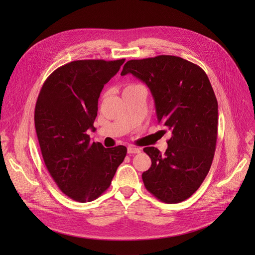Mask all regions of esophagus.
Instances as JSON below:
<instances>
[{
    "label": "esophagus",
    "mask_w": 255,
    "mask_h": 255,
    "mask_svg": "<svg viewBox=\"0 0 255 255\" xmlns=\"http://www.w3.org/2000/svg\"><path fill=\"white\" fill-rule=\"evenodd\" d=\"M141 149L140 148H136V146H128V154H136V153H140Z\"/></svg>",
    "instance_id": "esophagus-1"
}]
</instances>
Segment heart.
I'll use <instances>...</instances> for the list:
<instances>
[{
    "label": "heart",
    "instance_id": "obj_1",
    "mask_svg": "<svg viewBox=\"0 0 255 255\" xmlns=\"http://www.w3.org/2000/svg\"><path fill=\"white\" fill-rule=\"evenodd\" d=\"M136 86H139V85H135V84L128 85V86H127L126 89H125V91H126V90H128V89H132V88H134V87H136Z\"/></svg>",
    "mask_w": 255,
    "mask_h": 255
}]
</instances>
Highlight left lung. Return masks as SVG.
<instances>
[{"label": "left lung", "instance_id": "obj_1", "mask_svg": "<svg viewBox=\"0 0 255 255\" xmlns=\"http://www.w3.org/2000/svg\"><path fill=\"white\" fill-rule=\"evenodd\" d=\"M128 73L150 88L157 121L172 133L164 154L143 149L152 161L144 187L161 202H182L203 183L215 155L218 102L211 82L201 67L172 55L128 60L121 75Z\"/></svg>", "mask_w": 255, "mask_h": 255}]
</instances>
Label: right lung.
<instances>
[{
  "instance_id": "add662e5",
  "label": "right lung",
  "mask_w": 255,
  "mask_h": 255,
  "mask_svg": "<svg viewBox=\"0 0 255 255\" xmlns=\"http://www.w3.org/2000/svg\"><path fill=\"white\" fill-rule=\"evenodd\" d=\"M118 60H74L45 80L35 106V128L44 165L58 188L78 202H90L111 186L127 155L125 145L91 142L104 85L119 71Z\"/></svg>"
}]
</instances>
